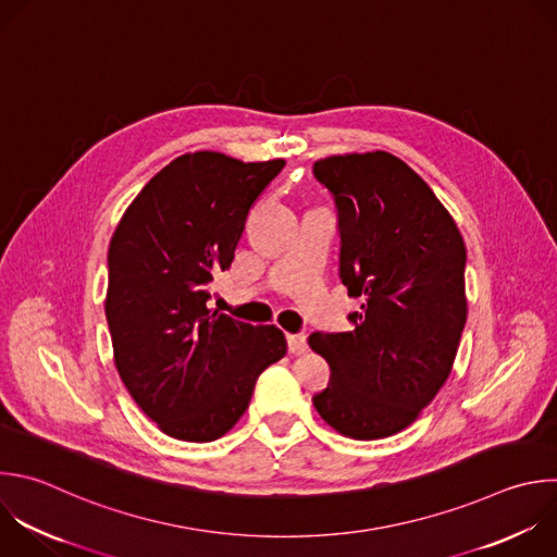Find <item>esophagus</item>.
Wrapping results in <instances>:
<instances>
[{
    "instance_id": "34e87169",
    "label": "esophagus",
    "mask_w": 557,
    "mask_h": 557,
    "mask_svg": "<svg viewBox=\"0 0 557 557\" xmlns=\"http://www.w3.org/2000/svg\"><path fill=\"white\" fill-rule=\"evenodd\" d=\"M286 338H288V351L293 356H301L308 351V341L304 334H288Z\"/></svg>"
}]
</instances>
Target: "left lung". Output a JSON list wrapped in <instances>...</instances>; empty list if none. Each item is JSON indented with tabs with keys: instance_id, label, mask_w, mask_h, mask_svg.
Returning <instances> with one entry per match:
<instances>
[{
	"instance_id": "obj_1",
	"label": "left lung",
	"mask_w": 557,
	"mask_h": 557,
	"mask_svg": "<svg viewBox=\"0 0 557 557\" xmlns=\"http://www.w3.org/2000/svg\"><path fill=\"white\" fill-rule=\"evenodd\" d=\"M312 174L336 206L338 277L364 299L351 332L308 338L330 364L312 405L347 437H389L450 376L468 317L466 245L422 176L385 150L319 159Z\"/></svg>"
}]
</instances>
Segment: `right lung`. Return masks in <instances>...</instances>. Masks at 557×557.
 Listing matches in <instances>:
<instances>
[{"label":"right lung","mask_w":557,"mask_h":557,"mask_svg":"<svg viewBox=\"0 0 557 557\" xmlns=\"http://www.w3.org/2000/svg\"><path fill=\"white\" fill-rule=\"evenodd\" d=\"M284 159L181 154L124 212L109 245L104 314L117 374L170 437L212 442L247 411L258 376L286 354L284 332L210 310L247 214Z\"/></svg>","instance_id":"obj_1"}]
</instances>
